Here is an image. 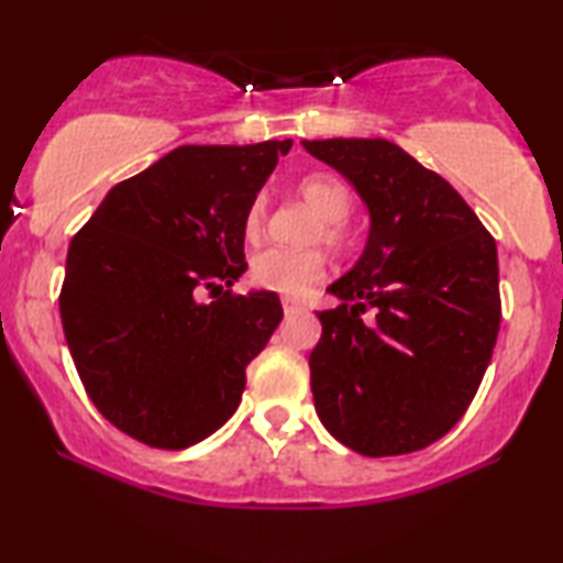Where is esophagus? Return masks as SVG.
<instances>
[{"label":"esophagus","instance_id":"obj_1","mask_svg":"<svg viewBox=\"0 0 563 563\" xmlns=\"http://www.w3.org/2000/svg\"><path fill=\"white\" fill-rule=\"evenodd\" d=\"M282 307H284V314H295L305 310V305L295 297H282Z\"/></svg>","mask_w":563,"mask_h":563}]
</instances>
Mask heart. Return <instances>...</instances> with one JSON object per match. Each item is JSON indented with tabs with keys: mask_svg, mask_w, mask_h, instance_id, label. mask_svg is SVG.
Listing matches in <instances>:
<instances>
[{
	"mask_svg": "<svg viewBox=\"0 0 563 563\" xmlns=\"http://www.w3.org/2000/svg\"><path fill=\"white\" fill-rule=\"evenodd\" d=\"M297 195L302 202L318 212V222L307 233L310 243H325L335 251H345L353 241L349 214L353 207V197L338 176L328 172L305 174L297 181ZM268 202L258 195L249 205L243 218V233L249 241H258L266 228ZM328 272V261L318 249L287 251V249H266L251 258V282L258 289L279 291V295H302L318 284Z\"/></svg>",
	"mask_w": 563,
	"mask_h": 563,
	"instance_id": "obj_1",
	"label": "heart"
}]
</instances>
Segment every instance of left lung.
I'll use <instances>...</instances> for the list:
<instances>
[{"instance_id":"left-lung-1","label":"left lung","mask_w":563,"mask_h":563,"mask_svg":"<svg viewBox=\"0 0 563 563\" xmlns=\"http://www.w3.org/2000/svg\"><path fill=\"white\" fill-rule=\"evenodd\" d=\"M302 145L341 172L372 214L364 256L328 287L343 302L318 312L314 410L361 456L420 451L464 418L495 351V238L443 176L395 143Z\"/></svg>"}]
</instances>
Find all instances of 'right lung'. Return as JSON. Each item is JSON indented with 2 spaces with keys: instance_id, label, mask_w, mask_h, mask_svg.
Returning <instances> with one entry per match:
<instances>
[{
  "instance_id": "right-lung-1",
  "label": "right lung",
  "mask_w": 563,
  "mask_h": 563,
  "mask_svg": "<svg viewBox=\"0 0 563 563\" xmlns=\"http://www.w3.org/2000/svg\"><path fill=\"white\" fill-rule=\"evenodd\" d=\"M289 148L181 145L112 187L68 245L58 307L76 372L97 410L151 449L225 426L284 318L274 291L228 287L249 268L245 210Z\"/></svg>"
}]
</instances>
